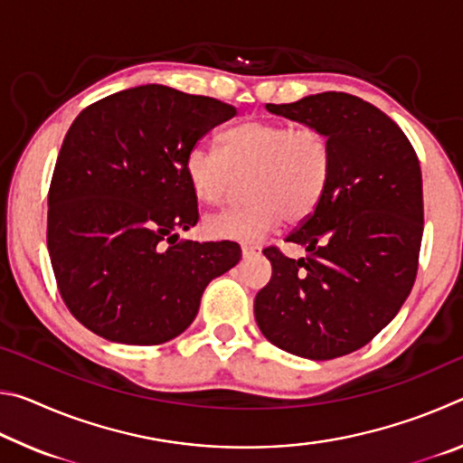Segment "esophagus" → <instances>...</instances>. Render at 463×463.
<instances>
[{"label":"esophagus","mask_w":463,"mask_h":463,"mask_svg":"<svg viewBox=\"0 0 463 463\" xmlns=\"http://www.w3.org/2000/svg\"><path fill=\"white\" fill-rule=\"evenodd\" d=\"M257 247H253V245H242L241 247V253H242V260H249V257H253V255H257Z\"/></svg>","instance_id":"1"}]
</instances>
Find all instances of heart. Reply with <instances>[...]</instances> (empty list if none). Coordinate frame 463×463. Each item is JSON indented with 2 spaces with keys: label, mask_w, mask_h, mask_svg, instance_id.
<instances>
[{
  "label": "heart",
  "mask_w": 463,
  "mask_h": 463,
  "mask_svg": "<svg viewBox=\"0 0 463 463\" xmlns=\"http://www.w3.org/2000/svg\"><path fill=\"white\" fill-rule=\"evenodd\" d=\"M218 156L195 146L184 174L195 200L218 206L237 179H247L242 208L210 216L203 229L214 239L257 242L281 224L315 214L331 179V145L323 132L288 122L249 120L222 132Z\"/></svg>",
  "instance_id": "obj_1"
}]
</instances>
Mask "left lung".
Segmentation results:
<instances>
[{
  "label": "left lung",
  "mask_w": 463,
  "mask_h": 463,
  "mask_svg": "<svg viewBox=\"0 0 463 463\" xmlns=\"http://www.w3.org/2000/svg\"><path fill=\"white\" fill-rule=\"evenodd\" d=\"M265 108L323 132L333 165L323 202L286 239L307 257L263 249L273 273L255 298V320L265 339L292 355L326 362L354 354L398 315L417 278V153L394 120L349 93Z\"/></svg>",
  "instance_id": "8db88e82"
}]
</instances>
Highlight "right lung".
<instances>
[{
    "instance_id": "add662e5",
    "label": "right lung",
    "mask_w": 463,
    "mask_h": 463,
    "mask_svg": "<svg viewBox=\"0 0 463 463\" xmlns=\"http://www.w3.org/2000/svg\"><path fill=\"white\" fill-rule=\"evenodd\" d=\"M237 109L167 85L96 101L62 140L49 192L51 263L80 323L124 345H159L194 323L203 289L241 261L237 242L179 239L198 222L187 153Z\"/></svg>"
}]
</instances>
